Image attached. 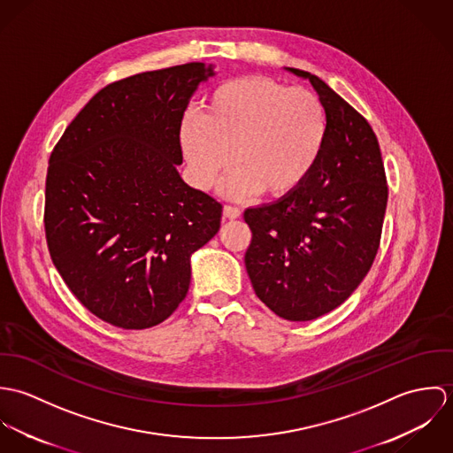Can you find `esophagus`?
I'll return each instance as SVG.
<instances>
[{"label": "esophagus", "mask_w": 453, "mask_h": 453, "mask_svg": "<svg viewBox=\"0 0 453 453\" xmlns=\"http://www.w3.org/2000/svg\"><path fill=\"white\" fill-rule=\"evenodd\" d=\"M241 216V209L235 205H225L223 207V219H237Z\"/></svg>", "instance_id": "obj_1"}]
</instances>
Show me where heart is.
<instances>
[{
    "mask_svg": "<svg viewBox=\"0 0 453 453\" xmlns=\"http://www.w3.org/2000/svg\"><path fill=\"white\" fill-rule=\"evenodd\" d=\"M326 137V110L312 90L263 76L219 85L202 117L187 115L180 126L181 151L200 188H211L234 157L237 171L225 183L230 196L298 192L319 165Z\"/></svg>",
    "mask_w": 453,
    "mask_h": 453,
    "instance_id": "1",
    "label": "heart"
}]
</instances>
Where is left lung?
<instances>
[{
  "label": "left lung",
  "instance_id": "obj_1",
  "mask_svg": "<svg viewBox=\"0 0 453 453\" xmlns=\"http://www.w3.org/2000/svg\"><path fill=\"white\" fill-rule=\"evenodd\" d=\"M323 101L327 137L319 165L293 195L246 209V270L259 300L288 321H312L342 305L377 257L388 207L379 139L368 120L302 69Z\"/></svg>",
  "mask_w": 453,
  "mask_h": 453
}]
</instances>
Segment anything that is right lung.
<instances>
[{"mask_svg":"<svg viewBox=\"0 0 453 453\" xmlns=\"http://www.w3.org/2000/svg\"><path fill=\"white\" fill-rule=\"evenodd\" d=\"M202 63L101 88L65 127L45 183V237L58 272L96 318L124 329L165 321L190 288V257L219 230L221 203L188 187L180 126Z\"/></svg>","mask_w":453,"mask_h":453,"instance_id":"add662e5","label":"right lung"}]
</instances>
